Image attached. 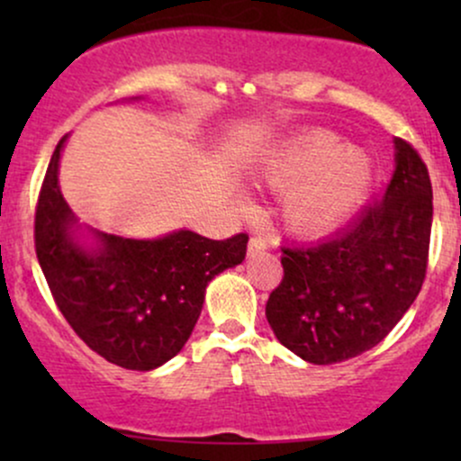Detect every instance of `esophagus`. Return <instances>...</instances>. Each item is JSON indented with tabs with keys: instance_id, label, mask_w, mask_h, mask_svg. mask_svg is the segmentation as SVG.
<instances>
[{
	"instance_id": "esophagus-1",
	"label": "esophagus",
	"mask_w": 461,
	"mask_h": 461,
	"mask_svg": "<svg viewBox=\"0 0 461 461\" xmlns=\"http://www.w3.org/2000/svg\"><path fill=\"white\" fill-rule=\"evenodd\" d=\"M267 240H264L262 236H253L251 240H249V253H256V251H264L267 249Z\"/></svg>"
}]
</instances>
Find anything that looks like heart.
<instances>
[{
  "label": "heart",
  "mask_w": 461,
  "mask_h": 461,
  "mask_svg": "<svg viewBox=\"0 0 461 461\" xmlns=\"http://www.w3.org/2000/svg\"><path fill=\"white\" fill-rule=\"evenodd\" d=\"M373 176L366 153L342 145L330 130H310L288 140L262 167L264 182L285 193V227L301 238H321L345 225L366 199Z\"/></svg>",
  "instance_id": "b5f03b06"
}]
</instances>
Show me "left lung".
I'll return each instance as SVG.
<instances>
[{
	"instance_id": "obj_1",
	"label": "left lung",
	"mask_w": 461,
	"mask_h": 461,
	"mask_svg": "<svg viewBox=\"0 0 461 461\" xmlns=\"http://www.w3.org/2000/svg\"><path fill=\"white\" fill-rule=\"evenodd\" d=\"M385 194L314 245L284 247V279L267 321L285 348L310 364L362 356L384 340L425 282L433 219L431 179L410 142L394 139Z\"/></svg>"
}]
</instances>
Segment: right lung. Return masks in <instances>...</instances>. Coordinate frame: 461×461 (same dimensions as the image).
Returning <instances> with one entry per match:
<instances>
[{
    "mask_svg": "<svg viewBox=\"0 0 461 461\" xmlns=\"http://www.w3.org/2000/svg\"><path fill=\"white\" fill-rule=\"evenodd\" d=\"M67 136L47 167L34 219L36 258L58 310L95 353L130 370L176 357L194 330L208 285L245 260L247 234L210 240L190 230L153 240L91 231L62 197L58 167Z\"/></svg>",
    "mask_w": 461,
    "mask_h": 461,
    "instance_id": "1",
    "label": "right lung"
}]
</instances>
